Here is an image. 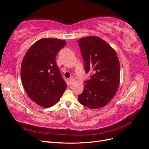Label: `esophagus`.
Listing matches in <instances>:
<instances>
[{"instance_id":"obj_1","label":"esophagus","mask_w":149,"mask_h":149,"mask_svg":"<svg viewBox=\"0 0 149 149\" xmlns=\"http://www.w3.org/2000/svg\"><path fill=\"white\" fill-rule=\"evenodd\" d=\"M74 82V79L73 78H70L69 79V84H72V83H73Z\"/></svg>"}]
</instances>
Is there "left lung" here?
Returning <instances> with one entry per match:
<instances>
[{
	"label": "left lung",
	"instance_id": "1",
	"mask_svg": "<svg viewBox=\"0 0 149 149\" xmlns=\"http://www.w3.org/2000/svg\"><path fill=\"white\" fill-rule=\"evenodd\" d=\"M78 45L84 63L85 72L91 71L90 79L84 81L79 102L90 109L107 105L118 91L120 81V64L114 49L98 37L80 38Z\"/></svg>",
	"mask_w": 149,
	"mask_h": 149
}]
</instances>
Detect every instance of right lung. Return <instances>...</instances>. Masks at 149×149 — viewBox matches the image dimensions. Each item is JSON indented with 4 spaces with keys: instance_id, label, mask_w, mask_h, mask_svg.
Here are the masks:
<instances>
[{
    "instance_id": "obj_1",
    "label": "right lung",
    "mask_w": 149,
    "mask_h": 149,
    "mask_svg": "<svg viewBox=\"0 0 149 149\" xmlns=\"http://www.w3.org/2000/svg\"><path fill=\"white\" fill-rule=\"evenodd\" d=\"M66 41L52 38L40 39L31 45L22 62L20 75L28 96L43 107H49L60 100L66 89L56 56Z\"/></svg>"
}]
</instances>
